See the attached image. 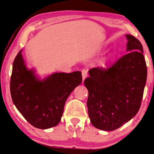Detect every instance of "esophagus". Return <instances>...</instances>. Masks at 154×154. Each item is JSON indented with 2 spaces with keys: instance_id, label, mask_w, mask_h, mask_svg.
Masks as SVG:
<instances>
[{
  "instance_id": "1",
  "label": "esophagus",
  "mask_w": 154,
  "mask_h": 154,
  "mask_svg": "<svg viewBox=\"0 0 154 154\" xmlns=\"http://www.w3.org/2000/svg\"><path fill=\"white\" fill-rule=\"evenodd\" d=\"M82 78H83V82H84V80L85 78L88 77V71L85 69H83L82 71Z\"/></svg>"
}]
</instances>
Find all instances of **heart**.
I'll use <instances>...</instances> for the list:
<instances>
[{
  "mask_svg": "<svg viewBox=\"0 0 154 154\" xmlns=\"http://www.w3.org/2000/svg\"><path fill=\"white\" fill-rule=\"evenodd\" d=\"M106 60H107V58H103V59L102 60V63H106Z\"/></svg>",
  "mask_w": 154,
  "mask_h": 154,
  "instance_id": "1",
  "label": "heart"
}]
</instances>
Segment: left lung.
<instances>
[{"label":"left lung","instance_id":"obj_1","mask_svg":"<svg viewBox=\"0 0 154 154\" xmlns=\"http://www.w3.org/2000/svg\"><path fill=\"white\" fill-rule=\"evenodd\" d=\"M128 53L108 69L89 71L84 84L91 124L103 131H114L135 116L140 108L147 80V66L141 44L126 35Z\"/></svg>","mask_w":154,"mask_h":154}]
</instances>
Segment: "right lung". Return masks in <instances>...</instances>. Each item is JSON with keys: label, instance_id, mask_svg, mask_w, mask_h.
<instances>
[{"label": "right lung", "instance_id": "1", "mask_svg": "<svg viewBox=\"0 0 154 154\" xmlns=\"http://www.w3.org/2000/svg\"><path fill=\"white\" fill-rule=\"evenodd\" d=\"M22 50L14 60L10 91L13 104L33 127L47 129L57 126L66 99L82 82V72H54L43 79L27 68Z\"/></svg>", "mask_w": 154, "mask_h": 154}]
</instances>
